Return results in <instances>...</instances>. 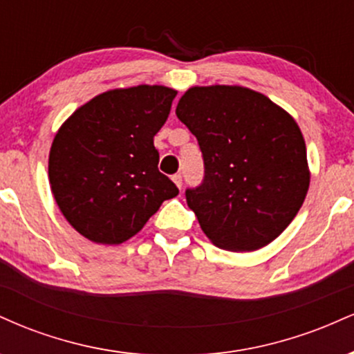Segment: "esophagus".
I'll return each mask as SVG.
<instances>
[{
    "label": "esophagus",
    "mask_w": 354,
    "mask_h": 354,
    "mask_svg": "<svg viewBox=\"0 0 354 354\" xmlns=\"http://www.w3.org/2000/svg\"><path fill=\"white\" fill-rule=\"evenodd\" d=\"M173 181H174V185H176L178 188L181 189V186H183V176H181V174H173Z\"/></svg>",
    "instance_id": "esophagus-1"
}]
</instances>
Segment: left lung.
Here are the masks:
<instances>
[{"instance_id": "8db88e82", "label": "left lung", "mask_w": 354, "mask_h": 354, "mask_svg": "<svg viewBox=\"0 0 354 354\" xmlns=\"http://www.w3.org/2000/svg\"><path fill=\"white\" fill-rule=\"evenodd\" d=\"M176 116L203 154V181L185 191L203 233L230 251H254L278 238L310 186L293 118L261 93L219 84L189 88Z\"/></svg>"}]
</instances>
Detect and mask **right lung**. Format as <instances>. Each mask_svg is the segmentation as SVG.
<instances>
[{
  "instance_id": "1",
  "label": "right lung",
  "mask_w": 354,
  "mask_h": 354,
  "mask_svg": "<svg viewBox=\"0 0 354 354\" xmlns=\"http://www.w3.org/2000/svg\"><path fill=\"white\" fill-rule=\"evenodd\" d=\"M176 91L166 86L113 89L64 121L50 151V185L78 233L120 245L146 225L176 185L160 173L153 138L168 120Z\"/></svg>"
}]
</instances>
